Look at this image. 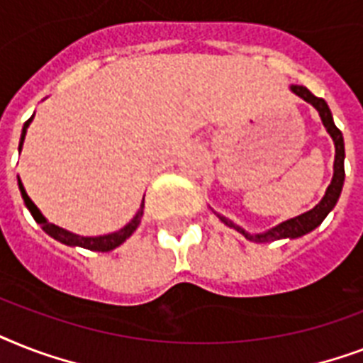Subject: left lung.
Instances as JSON below:
<instances>
[{
  "label": "left lung",
  "instance_id": "obj_1",
  "mask_svg": "<svg viewBox=\"0 0 363 363\" xmlns=\"http://www.w3.org/2000/svg\"><path fill=\"white\" fill-rule=\"evenodd\" d=\"M292 92L299 98H303L307 104H311L318 111V115L322 118V124L326 125L328 133L332 135L333 143H335V162H333V179L332 184L328 186L326 196L322 198V201L316 205L315 209L307 211L303 215L296 216V218H290V220L282 222L277 228L269 230V232L265 233H258V235H250L247 233L242 228H239L238 224H233L232 220H228L224 216H220L222 222L228 224L233 230H238L239 233H242L248 241H256V242H265V241H277V239H286V238H301L305 233H309L311 230H315L318 224H322V220L326 218L328 213L335 207L337 203L339 196H341V190H343V182H345V143H343V135H341V131L335 124H333L332 113H330V107L322 98H316L313 94L307 90L305 86H299V84H294Z\"/></svg>",
  "mask_w": 363,
  "mask_h": 363
}]
</instances>
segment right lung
<instances>
[{"label":"right lung","mask_w":363,"mask_h":363,"mask_svg":"<svg viewBox=\"0 0 363 363\" xmlns=\"http://www.w3.org/2000/svg\"><path fill=\"white\" fill-rule=\"evenodd\" d=\"M31 121H33V116H31L30 121H26L24 128H22V137H20L18 150L22 148V143H24V137H26V130H28V125H30ZM18 188H20V194H22V199H24L26 207L30 209L31 216L35 218V222H39V224H41L43 230H45V232H47L50 238H54L56 241H60V242H64V245H71V247H82V248H88V250H96V252H109V250L116 248L118 245H122L125 239L130 238L131 233L137 230V226H139V222H141L143 207H145V199H143L141 209H139V213L133 216V220H131L128 226L122 228V230H118V232L109 233V235H99V238H81V235H75V233L67 232V230H64V228H58V226H54V224H50V222H47V218L41 215V211L37 209L35 203H33V201L30 199V196L26 194V190H24V186H22L20 179H18Z\"/></svg>","instance_id":"right-lung-1"}]
</instances>
